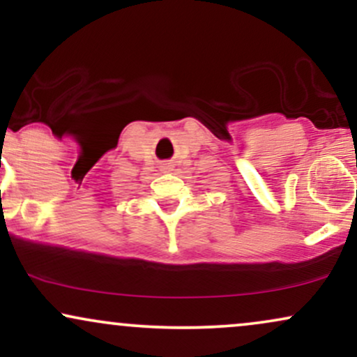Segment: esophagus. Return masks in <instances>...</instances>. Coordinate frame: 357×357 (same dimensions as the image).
<instances>
[{
	"label": "esophagus",
	"mask_w": 357,
	"mask_h": 357,
	"mask_svg": "<svg viewBox=\"0 0 357 357\" xmlns=\"http://www.w3.org/2000/svg\"><path fill=\"white\" fill-rule=\"evenodd\" d=\"M166 169H171V166H169V165H166Z\"/></svg>",
	"instance_id": "obj_1"
}]
</instances>
